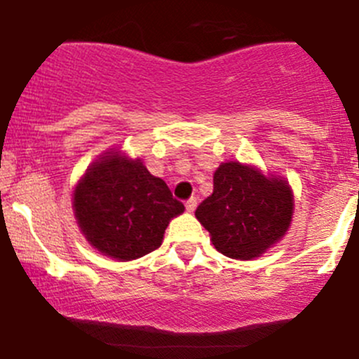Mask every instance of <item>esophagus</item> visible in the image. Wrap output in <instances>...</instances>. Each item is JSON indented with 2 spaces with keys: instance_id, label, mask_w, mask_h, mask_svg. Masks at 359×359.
I'll return each mask as SVG.
<instances>
[{
  "instance_id": "obj_1",
  "label": "esophagus",
  "mask_w": 359,
  "mask_h": 359,
  "mask_svg": "<svg viewBox=\"0 0 359 359\" xmlns=\"http://www.w3.org/2000/svg\"><path fill=\"white\" fill-rule=\"evenodd\" d=\"M196 206H198V199H196V198H189V199H187V201H186V208H187V211H194Z\"/></svg>"
}]
</instances>
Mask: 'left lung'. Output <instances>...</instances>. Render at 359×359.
<instances>
[{
	"instance_id": "obj_1",
	"label": "left lung",
	"mask_w": 359,
	"mask_h": 359,
	"mask_svg": "<svg viewBox=\"0 0 359 359\" xmlns=\"http://www.w3.org/2000/svg\"><path fill=\"white\" fill-rule=\"evenodd\" d=\"M292 208L287 180L229 161L215 172L213 194L198 206L196 218L217 251L233 259H252L285 236Z\"/></svg>"
}]
</instances>
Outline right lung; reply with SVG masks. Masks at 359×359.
Returning a JSON list of instances; mask_svg holds the SVG:
<instances>
[{"instance_id": "add662e5", "label": "right lung", "mask_w": 359, "mask_h": 359, "mask_svg": "<svg viewBox=\"0 0 359 359\" xmlns=\"http://www.w3.org/2000/svg\"><path fill=\"white\" fill-rule=\"evenodd\" d=\"M182 211L165 180L118 151L101 154L74 191V213L86 239L120 262L160 248L168 222Z\"/></svg>"}]
</instances>
